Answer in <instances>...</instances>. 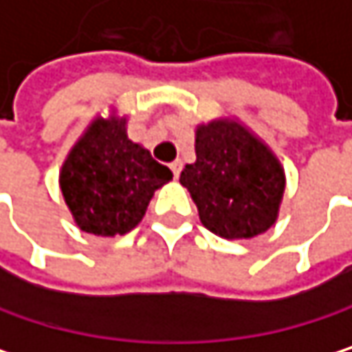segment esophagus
I'll return each instance as SVG.
<instances>
[{"label": "esophagus", "mask_w": 352, "mask_h": 352, "mask_svg": "<svg viewBox=\"0 0 352 352\" xmlns=\"http://www.w3.org/2000/svg\"><path fill=\"white\" fill-rule=\"evenodd\" d=\"M182 168H184V162H182V160H175V162H170V170H173V177H175V179H179Z\"/></svg>", "instance_id": "obj_1"}]
</instances>
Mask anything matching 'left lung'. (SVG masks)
Here are the masks:
<instances>
[{"mask_svg": "<svg viewBox=\"0 0 352 352\" xmlns=\"http://www.w3.org/2000/svg\"><path fill=\"white\" fill-rule=\"evenodd\" d=\"M179 184L208 231L225 239H252L278 219L285 170L243 123L212 119L196 127V162L186 164Z\"/></svg>", "mask_w": 352, "mask_h": 352, "instance_id": "1", "label": "left lung"}]
</instances>
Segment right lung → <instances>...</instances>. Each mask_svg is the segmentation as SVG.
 <instances>
[{
    "mask_svg": "<svg viewBox=\"0 0 352 352\" xmlns=\"http://www.w3.org/2000/svg\"><path fill=\"white\" fill-rule=\"evenodd\" d=\"M125 123V117H96L61 166L63 200L84 233H129L144 219L154 192L173 179L168 166L127 138Z\"/></svg>",
    "mask_w": 352,
    "mask_h": 352,
    "instance_id": "obj_1",
    "label": "right lung"
}]
</instances>
